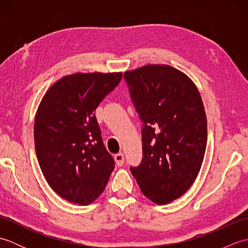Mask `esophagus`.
I'll use <instances>...</instances> for the list:
<instances>
[{
	"instance_id": "obj_1",
	"label": "esophagus",
	"mask_w": 248,
	"mask_h": 248,
	"mask_svg": "<svg viewBox=\"0 0 248 248\" xmlns=\"http://www.w3.org/2000/svg\"><path fill=\"white\" fill-rule=\"evenodd\" d=\"M114 159H115L116 164H117L118 166L124 165V154H121V152H119V154H117V155H114Z\"/></svg>"
}]
</instances>
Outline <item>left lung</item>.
I'll use <instances>...</instances> for the list:
<instances>
[{
    "label": "left lung",
    "mask_w": 248,
    "mask_h": 248,
    "mask_svg": "<svg viewBox=\"0 0 248 248\" xmlns=\"http://www.w3.org/2000/svg\"><path fill=\"white\" fill-rule=\"evenodd\" d=\"M131 100L143 121V160L131 172L140 191L166 204L191 187L207 147V116L194 82L168 65L124 72Z\"/></svg>",
    "instance_id": "1"
}]
</instances>
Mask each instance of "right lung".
Segmentation results:
<instances>
[{
	"mask_svg": "<svg viewBox=\"0 0 248 248\" xmlns=\"http://www.w3.org/2000/svg\"><path fill=\"white\" fill-rule=\"evenodd\" d=\"M121 78V72L66 76L37 109L34 139L41 171L52 189L72 203L93 202L114 170L94 110Z\"/></svg>",
	"mask_w": 248,
	"mask_h": 248,
	"instance_id": "1",
	"label": "right lung"
}]
</instances>
